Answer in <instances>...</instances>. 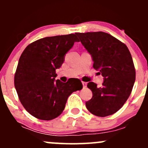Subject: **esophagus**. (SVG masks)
Instances as JSON below:
<instances>
[{
    "instance_id": "esophagus-1",
    "label": "esophagus",
    "mask_w": 148,
    "mask_h": 148,
    "mask_svg": "<svg viewBox=\"0 0 148 148\" xmlns=\"http://www.w3.org/2000/svg\"><path fill=\"white\" fill-rule=\"evenodd\" d=\"M82 84H83V87L84 88H86V86H87V83L84 82V81H82Z\"/></svg>"
}]
</instances>
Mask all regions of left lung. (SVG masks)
<instances>
[{
	"label": "left lung",
	"instance_id": "8db88e82",
	"mask_svg": "<svg viewBox=\"0 0 148 148\" xmlns=\"http://www.w3.org/2000/svg\"><path fill=\"white\" fill-rule=\"evenodd\" d=\"M81 44L91 55L93 67L103 77L102 87L89 82L92 97L86 101L93 115L106 117L116 113L130 97L136 79L132 55L125 44L103 32L76 33Z\"/></svg>",
	"mask_w": 148,
	"mask_h": 148
}]
</instances>
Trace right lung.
Segmentation results:
<instances>
[{
    "instance_id": "right-lung-1",
    "label": "right lung",
    "mask_w": 148,
    "mask_h": 148,
    "mask_svg": "<svg viewBox=\"0 0 148 148\" xmlns=\"http://www.w3.org/2000/svg\"><path fill=\"white\" fill-rule=\"evenodd\" d=\"M79 42L75 34L47 37L27 46L20 57L14 86L21 104L30 115L42 120L57 118L68 97L82 89L78 79L67 83L55 80L67 52Z\"/></svg>"
}]
</instances>
